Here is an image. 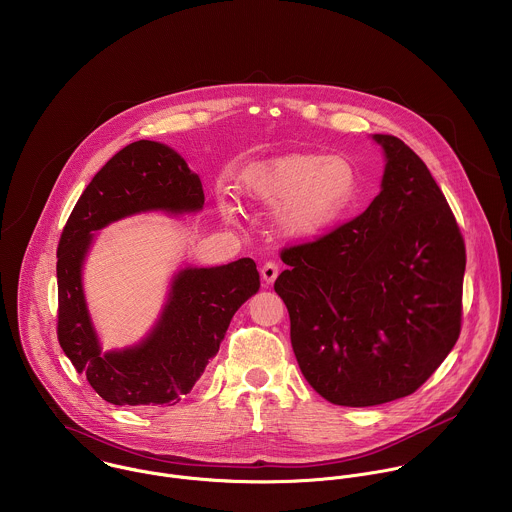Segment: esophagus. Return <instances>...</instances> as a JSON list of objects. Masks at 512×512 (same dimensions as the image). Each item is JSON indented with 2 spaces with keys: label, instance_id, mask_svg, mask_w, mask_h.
I'll return each instance as SVG.
<instances>
[{
  "label": "esophagus",
  "instance_id": "esophagus-1",
  "mask_svg": "<svg viewBox=\"0 0 512 512\" xmlns=\"http://www.w3.org/2000/svg\"><path fill=\"white\" fill-rule=\"evenodd\" d=\"M260 272H262V278H264L266 284H274L276 278H278V274H280V268H278L276 262H266Z\"/></svg>",
  "mask_w": 512,
  "mask_h": 512
}]
</instances>
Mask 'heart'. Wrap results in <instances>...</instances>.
<instances>
[{
    "label": "heart",
    "mask_w": 512,
    "mask_h": 512,
    "mask_svg": "<svg viewBox=\"0 0 512 512\" xmlns=\"http://www.w3.org/2000/svg\"><path fill=\"white\" fill-rule=\"evenodd\" d=\"M238 195L250 205L274 207L278 228L305 238L327 228L353 209L359 199V171L343 155L292 153L246 167L236 181ZM226 219L236 207L222 203Z\"/></svg>",
    "instance_id": "heart-1"
}]
</instances>
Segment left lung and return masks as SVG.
I'll return each instance as SVG.
<instances>
[{
    "mask_svg": "<svg viewBox=\"0 0 512 512\" xmlns=\"http://www.w3.org/2000/svg\"><path fill=\"white\" fill-rule=\"evenodd\" d=\"M384 147L382 191L365 213L286 246L274 290L290 313L297 365L337 406L416 392L461 333L465 242L426 163L402 140Z\"/></svg>",
    "mask_w": 512,
    "mask_h": 512,
    "instance_id": "obj_1",
    "label": "left lung"
}]
</instances>
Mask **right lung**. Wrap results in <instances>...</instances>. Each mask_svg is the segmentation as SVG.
Instances as JSON below:
<instances>
[{"instance_id":"1","label":"right lung","mask_w":512,"mask_h":512,"mask_svg":"<svg viewBox=\"0 0 512 512\" xmlns=\"http://www.w3.org/2000/svg\"><path fill=\"white\" fill-rule=\"evenodd\" d=\"M205 203L201 179L171 147L140 140L120 149L88 183L57 248V337L78 374L116 406H173L217 355L232 315L260 288L252 258L177 274L153 333L138 347L100 353L80 268L92 232L142 211L189 213Z\"/></svg>"}]
</instances>
